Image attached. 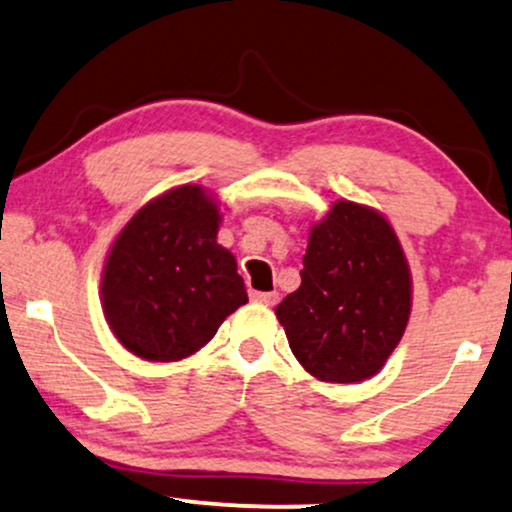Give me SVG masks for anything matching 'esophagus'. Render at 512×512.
I'll use <instances>...</instances> for the list:
<instances>
[{"label": "esophagus", "mask_w": 512, "mask_h": 512, "mask_svg": "<svg viewBox=\"0 0 512 512\" xmlns=\"http://www.w3.org/2000/svg\"><path fill=\"white\" fill-rule=\"evenodd\" d=\"M250 297H252V300H255V302L269 304V307H274V304L278 302V293H274V290H271V293H260V290H252Z\"/></svg>", "instance_id": "esophagus-1"}]
</instances>
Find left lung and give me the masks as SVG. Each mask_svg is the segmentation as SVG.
I'll return each instance as SVG.
<instances>
[{
	"instance_id": "left-lung-1",
	"label": "left lung",
	"mask_w": 512,
	"mask_h": 512,
	"mask_svg": "<svg viewBox=\"0 0 512 512\" xmlns=\"http://www.w3.org/2000/svg\"><path fill=\"white\" fill-rule=\"evenodd\" d=\"M300 288L276 316L314 378L359 383L399 345L411 314V274L383 215L338 200L309 234Z\"/></svg>"
}]
</instances>
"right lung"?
Masks as SVG:
<instances>
[{
	"label": "right lung",
	"instance_id": "obj_1",
	"mask_svg": "<svg viewBox=\"0 0 512 512\" xmlns=\"http://www.w3.org/2000/svg\"><path fill=\"white\" fill-rule=\"evenodd\" d=\"M219 208L200 186L144 205L115 238L101 278L108 326L129 352L179 361L248 302L236 257L217 243Z\"/></svg>",
	"mask_w": 512,
	"mask_h": 512
}]
</instances>
